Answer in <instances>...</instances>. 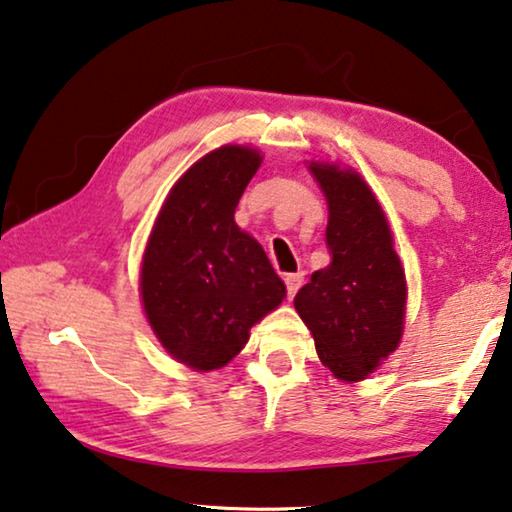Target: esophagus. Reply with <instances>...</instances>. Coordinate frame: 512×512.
I'll return each mask as SVG.
<instances>
[{
    "mask_svg": "<svg viewBox=\"0 0 512 512\" xmlns=\"http://www.w3.org/2000/svg\"><path fill=\"white\" fill-rule=\"evenodd\" d=\"M283 281H286V293H288V300H293V297L297 295V290H300V286H302L304 274H302V272L286 274V277H283Z\"/></svg>",
    "mask_w": 512,
    "mask_h": 512,
    "instance_id": "obj_1",
    "label": "esophagus"
}]
</instances>
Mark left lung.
Instances as JSON below:
<instances>
[{
  "label": "left lung",
  "mask_w": 512,
  "mask_h": 512,
  "mask_svg": "<svg viewBox=\"0 0 512 512\" xmlns=\"http://www.w3.org/2000/svg\"><path fill=\"white\" fill-rule=\"evenodd\" d=\"M329 206L332 263L311 274L295 309L334 377L359 382L398 348L405 325V270L387 217L357 171L311 162Z\"/></svg>",
  "instance_id": "1"
}]
</instances>
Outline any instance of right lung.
I'll return each instance as SVG.
<instances>
[{"instance_id": "right-lung-1", "label": "right lung", "mask_w": 512, "mask_h": 512, "mask_svg": "<svg viewBox=\"0 0 512 512\" xmlns=\"http://www.w3.org/2000/svg\"><path fill=\"white\" fill-rule=\"evenodd\" d=\"M263 157L222 146L180 176L157 215L141 263V300L164 350L215 371L245 348L249 329L277 309L286 286L235 208Z\"/></svg>"}]
</instances>
